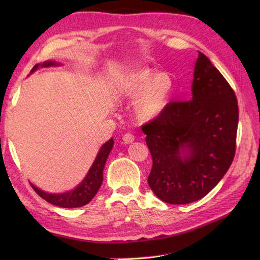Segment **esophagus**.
<instances>
[{"instance_id": "esophagus-1", "label": "esophagus", "mask_w": 260, "mask_h": 260, "mask_svg": "<svg viewBox=\"0 0 260 260\" xmlns=\"http://www.w3.org/2000/svg\"><path fill=\"white\" fill-rule=\"evenodd\" d=\"M134 140H135L134 135L131 134V133H126V134H124V136H123V141L126 143V144H129V143H133Z\"/></svg>"}]
</instances>
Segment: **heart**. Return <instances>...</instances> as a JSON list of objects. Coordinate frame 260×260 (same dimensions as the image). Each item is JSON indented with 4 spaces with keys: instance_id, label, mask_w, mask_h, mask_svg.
<instances>
[{
    "instance_id": "obj_1",
    "label": "heart",
    "mask_w": 260,
    "mask_h": 260,
    "mask_svg": "<svg viewBox=\"0 0 260 260\" xmlns=\"http://www.w3.org/2000/svg\"><path fill=\"white\" fill-rule=\"evenodd\" d=\"M124 87L126 95L133 98L147 91L139 104V113L142 117L151 119L165 107L172 82L165 74L155 76L151 71L140 70L127 77Z\"/></svg>"
}]
</instances>
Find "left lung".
<instances>
[{
    "instance_id": "obj_1",
    "label": "left lung",
    "mask_w": 260,
    "mask_h": 260,
    "mask_svg": "<svg viewBox=\"0 0 260 260\" xmlns=\"http://www.w3.org/2000/svg\"><path fill=\"white\" fill-rule=\"evenodd\" d=\"M238 118L233 88L199 51L192 99L169 103L142 126L153 159L147 181L155 196L170 204L207 196L234 161Z\"/></svg>"
}]
</instances>
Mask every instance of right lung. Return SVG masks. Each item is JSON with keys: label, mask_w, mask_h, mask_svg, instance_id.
Returning <instances> with one entry per match:
<instances>
[{"label": "right lung", "mask_w": 260, "mask_h": 260, "mask_svg": "<svg viewBox=\"0 0 260 260\" xmlns=\"http://www.w3.org/2000/svg\"><path fill=\"white\" fill-rule=\"evenodd\" d=\"M56 64L58 63L54 61H46L42 64H36L35 67L32 68L31 73L36 71L40 66L41 67H50V66ZM113 145V139H110L108 142L105 143L101 147V150H99L90 170L88 171L86 178L82 180V182L78 186H76L75 189L71 191L59 193V194H56V193H48L38 189L37 186L31 183L33 190H35L42 199H45L47 202L54 204V206L61 208H79L82 206H86V204L89 203L92 200V198L96 196V193L98 192L99 187H101L103 183L104 167L110 151H112Z\"/></svg>", "instance_id": "right-lung-1"}]
</instances>
